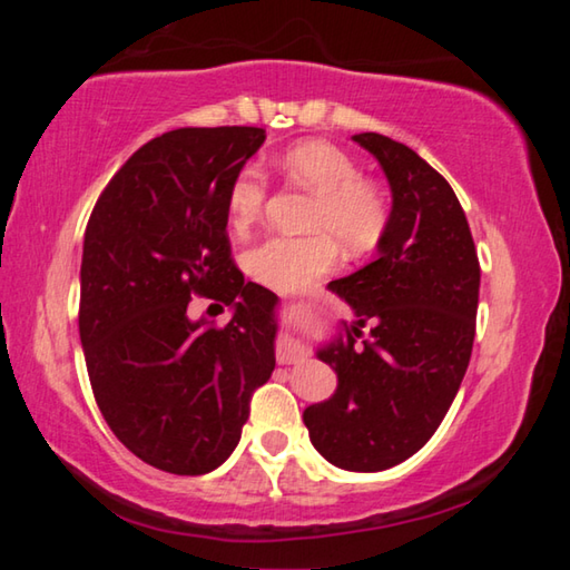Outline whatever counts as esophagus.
Wrapping results in <instances>:
<instances>
[{
	"label": "esophagus",
	"mask_w": 570,
	"mask_h": 570,
	"mask_svg": "<svg viewBox=\"0 0 570 570\" xmlns=\"http://www.w3.org/2000/svg\"><path fill=\"white\" fill-rule=\"evenodd\" d=\"M304 356H306V350L298 344V340H294L292 334H284L282 340L276 342V362L278 364H298V362H304Z\"/></svg>",
	"instance_id": "esophagus-1"
}]
</instances>
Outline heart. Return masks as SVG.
Masks as SVG:
<instances>
[{"label": "heart", "mask_w": 570, "mask_h": 570, "mask_svg": "<svg viewBox=\"0 0 570 570\" xmlns=\"http://www.w3.org/2000/svg\"><path fill=\"white\" fill-rule=\"evenodd\" d=\"M282 168L302 183L316 200L308 214V236H268L246 256L248 274L282 292H296L330 272L336 262V244L362 254L387 228V204L374 183L360 178L356 163L332 142L306 140L288 148ZM268 178L262 166L240 168L228 186V218L236 228L250 226L264 214Z\"/></svg>", "instance_id": "1"}]
</instances>
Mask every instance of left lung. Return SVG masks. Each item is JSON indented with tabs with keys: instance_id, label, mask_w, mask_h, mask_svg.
Returning <instances> with one entry per match:
<instances>
[{
	"instance_id": "8db88e82",
	"label": "left lung",
	"mask_w": 570,
	"mask_h": 570,
	"mask_svg": "<svg viewBox=\"0 0 570 570\" xmlns=\"http://www.w3.org/2000/svg\"><path fill=\"white\" fill-rule=\"evenodd\" d=\"M352 140L377 158L392 210L377 262L330 284L356 322L316 352L340 384L304 410V424L332 465L377 472L412 458L455 400L475 340L480 264L465 210L430 163L387 135Z\"/></svg>"
}]
</instances>
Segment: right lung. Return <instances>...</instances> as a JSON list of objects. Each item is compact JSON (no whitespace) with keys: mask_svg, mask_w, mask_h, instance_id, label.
I'll list each match as a JSON object with an SVG mask.
<instances>
[{"mask_svg":"<svg viewBox=\"0 0 570 570\" xmlns=\"http://www.w3.org/2000/svg\"><path fill=\"white\" fill-rule=\"evenodd\" d=\"M264 128H178L135 150L85 228L80 342L95 402L132 455L173 475H206L240 440L272 377L278 296L244 282L226 234L228 186ZM206 295L228 325L193 323Z\"/></svg>","mask_w":570,"mask_h":570,"instance_id":"right-lung-1","label":"right lung"}]
</instances>
